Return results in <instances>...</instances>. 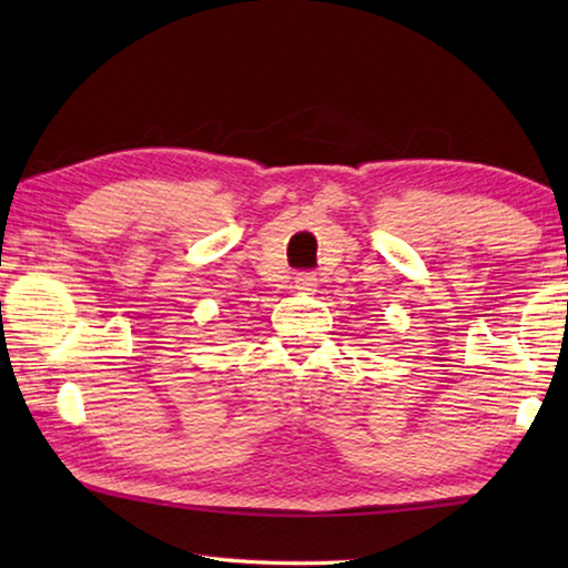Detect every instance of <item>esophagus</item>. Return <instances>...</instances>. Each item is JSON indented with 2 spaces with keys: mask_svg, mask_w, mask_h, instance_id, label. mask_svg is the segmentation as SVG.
Instances as JSON below:
<instances>
[{
  "mask_svg": "<svg viewBox=\"0 0 568 568\" xmlns=\"http://www.w3.org/2000/svg\"><path fill=\"white\" fill-rule=\"evenodd\" d=\"M315 285H318V277L313 273H297L295 275V291L297 293H313Z\"/></svg>",
  "mask_w": 568,
  "mask_h": 568,
  "instance_id": "1",
  "label": "esophagus"
}]
</instances>
